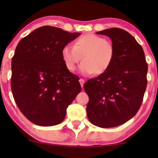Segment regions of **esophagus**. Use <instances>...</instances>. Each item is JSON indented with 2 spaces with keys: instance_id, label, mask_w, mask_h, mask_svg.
I'll return each instance as SVG.
<instances>
[{
  "instance_id": "esophagus-1",
  "label": "esophagus",
  "mask_w": 158,
  "mask_h": 158,
  "mask_svg": "<svg viewBox=\"0 0 158 158\" xmlns=\"http://www.w3.org/2000/svg\"><path fill=\"white\" fill-rule=\"evenodd\" d=\"M79 82H80V83H81V87L83 88V84H84V83H85V81H84L83 78H81V79L79 80Z\"/></svg>"
}]
</instances>
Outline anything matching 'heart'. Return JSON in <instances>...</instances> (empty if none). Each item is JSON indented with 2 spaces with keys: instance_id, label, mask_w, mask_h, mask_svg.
<instances>
[{
  "instance_id": "obj_1",
  "label": "heart",
  "mask_w": 158,
  "mask_h": 158,
  "mask_svg": "<svg viewBox=\"0 0 158 158\" xmlns=\"http://www.w3.org/2000/svg\"><path fill=\"white\" fill-rule=\"evenodd\" d=\"M114 54L115 49L111 42L94 34L80 36L73 46L64 45L61 52L64 63L70 71L75 70L81 59L83 60L79 70L85 75L105 73L113 62Z\"/></svg>"
}]
</instances>
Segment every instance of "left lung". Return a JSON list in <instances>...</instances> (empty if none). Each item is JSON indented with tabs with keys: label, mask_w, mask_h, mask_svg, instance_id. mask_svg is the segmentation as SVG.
<instances>
[{
	"label": "left lung",
	"mask_w": 158,
	"mask_h": 158,
	"mask_svg": "<svg viewBox=\"0 0 158 158\" xmlns=\"http://www.w3.org/2000/svg\"><path fill=\"white\" fill-rule=\"evenodd\" d=\"M96 34L109 36L115 54L105 73L84 84L89 97L87 116L93 124L111 128L124 124L139 111L148 68L143 49L129 32L111 28Z\"/></svg>",
	"instance_id": "8db88e82"
}]
</instances>
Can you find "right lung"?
Here are the masks:
<instances>
[{"mask_svg": "<svg viewBox=\"0 0 158 158\" xmlns=\"http://www.w3.org/2000/svg\"><path fill=\"white\" fill-rule=\"evenodd\" d=\"M80 35L44 26L17 45L11 62L12 94L21 113L34 124L61 123L81 91L79 77L68 70L61 55L64 45Z\"/></svg>", "mask_w": 158, "mask_h": 158, "instance_id": "1", "label": "right lung"}]
</instances>
